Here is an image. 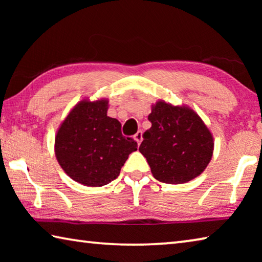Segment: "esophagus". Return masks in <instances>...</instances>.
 Masks as SVG:
<instances>
[{"mask_svg":"<svg viewBox=\"0 0 262 262\" xmlns=\"http://www.w3.org/2000/svg\"><path fill=\"white\" fill-rule=\"evenodd\" d=\"M134 139L136 140V142H137V144H141V142H142V140H143V137H142V130H139L136 133V134L134 135Z\"/></svg>","mask_w":262,"mask_h":262,"instance_id":"obj_1","label":"esophagus"}]
</instances>
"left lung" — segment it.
<instances>
[{
	"instance_id": "obj_1",
	"label": "left lung",
	"mask_w": 262,
	"mask_h": 262,
	"mask_svg": "<svg viewBox=\"0 0 262 262\" xmlns=\"http://www.w3.org/2000/svg\"><path fill=\"white\" fill-rule=\"evenodd\" d=\"M148 119L151 128L144 132L139 150L155 178L165 184H183L205 171L214 140L193 110L161 100L152 106Z\"/></svg>"
}]
</instances>
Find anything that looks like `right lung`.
Returning <instances> with one entry per match:
<instances>
[{
	"instance_id": "1",
	"label": "right lung",
	"mask_w": 262,
	"mask_h": 262,
	"mask_svg": "<svg viewBox=\"0 0 262 262\" xmlns=\"http://www.w3.org/2000/svg\"><path fill=\"white\" fill-rule=\"evenodd\" d=\"M106 99L82 100L72 110L55 136V156L70 178L100 187L115 180L137 143L121 133V123L107 117Z\"/></svg>"
}]
</instances>
